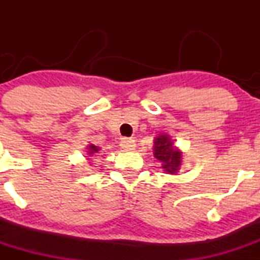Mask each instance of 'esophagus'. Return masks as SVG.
Wrapping results in <instances>:
<instances>
[{"mask_svg":"<svg viewBox=\"0 0 260 260\" xmlns=\"http://www.w3.org/2000/svg\"><path fill=\"white\" fill-rule=\"evenodd\" d=\"M120 146H122V148L124 149V151H133V149H136L135 141L128 140V138H123V140L120 141Z\"/></svg>","mask_w":260,"mask_h":260,"instance_id":"esophagus-1","label":"esophagus"}]
</instances>
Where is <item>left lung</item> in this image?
<instances>
[{"label": "left lung", "instance_id": "1", "mask_svg": "<svg viewBox=\"0 0 260 260\" xmlns=\"http://www.w3.org/2000/svg\"><path fill=\"white\" fill-rule=\"evenodd\" d=\"M153 143V156L161 161L162 169L169 174H176L180 169L182 152L174 147L171 138L167 135L158 136Z\"/></svg>", "mask_w": 260, "mask_h": 260}]
</instances>
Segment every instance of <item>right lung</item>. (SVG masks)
<instances>
[{"label": "right lung", "mask_w": 260, "mask_h": 260, "mask_svg": "<svg viewBox=\"0 0 260 260\" xmlns=\"http://www.w3.org/2000/svg\"><path fill=\"white\" fill-rule=\"evenodd\" d=\"M98 152H99V148L96 146H94V145H89L88 146V153L90 154V156L98 153Z\"/></svg>", "instance_id": "right-lung-1"}]
</instances>
